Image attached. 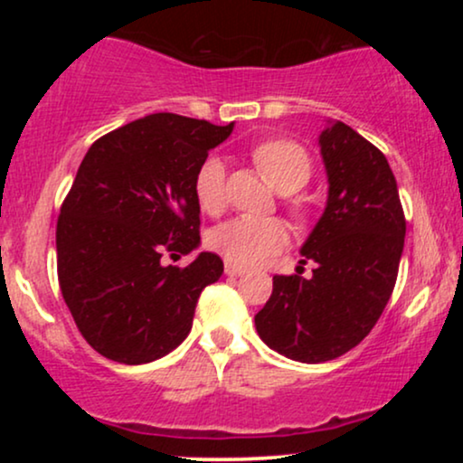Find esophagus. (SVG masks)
<instances>
[{"mask_svg": "<svg viewBox=\"0 0 463 463\" xmlns=\"http://www.w3.org/2000/svg\"><path fill=\"white\" fill-rule=\"evenodd\" d=\"M224 272H226V276H241L243 272H246V269H243L241 265L226 261V265H224Z\"/></svg>", "mask_w": 463, "mask_h": 463, "instance_id": "1", "label": "esophagus"}]
</instances>
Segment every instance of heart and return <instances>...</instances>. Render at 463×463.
<instances>
[{"mask_svg": "<svg viewBox=\"0 0 463 463\" xmlns=\"http://www.w3.org/2000/svg\"><path fill=\"white\" fill-rule=\"evenodd\" d=\"M254 161L268 183L279 194H296L309 183L311 158L298 143L276 139L265 141L254 150ZM194 194L204 213H217L224 206V161L209 156L198 167ZM287 241V228L274 217H232L222 222L206 237V243L226 261L252 265L279 252Z\"/></svg>", "mask_w": 463, "mask_h": 463, "instance_id": "b5f03b06", "label": "heart"}]
</instances>
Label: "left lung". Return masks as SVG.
Listing matches in <instances>:
<instances>
[{
  "mask_svg": "<svg viewBox=\"0 0 463 463\" xmlns=\"http://www.w3.org/2000/svg\"><path fill=\"white\" fill-rule=\"evenodd\" d=\"M317 143L328 195L300 248L316 269L311 279L274 276L272 296L254 316L259 337L300 364L342 357L372 331L405 246V215L383 152L342 121H328Z\"/></svg>",
  "mask_w": 463,
  "mask_h": 463,
  "instance_id": "8db88e82",
  "label": "left lung"
}]
</instances>
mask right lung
Instances as JSON below:
<instances>
[{
	"label": "right lung",
	"mask_w": 463,
	"mask_h": 463,
	"mask_svg": "<svg viewBox=\"0 0 463 463\" xmlns=\"http://www.w3.org/2000/svg\"><path fill=\"white\" fill-rule=\"evenodd\" d=\"M232 126L174 113L130 121L89 147L56 226L58 283L76 326L117 364H150L184 342L198 298L224 272L213 252L187 268L163 252L200 246L194 194Z\"/></svg>",
	"instance_id": "right-lung-1"
}]
</instances>
